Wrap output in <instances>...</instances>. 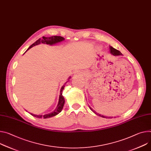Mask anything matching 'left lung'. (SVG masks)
<instances>
[{
  "label": "left lung",
  "mask_w": 151,
  "mask_h": 151,
  "mask_svg": "<svg viewBox=\"0 0 151 151\" xmlns=\"http://www.w3.org/2000/svg\"><path fill=\"white\" fill-rule=\"evenodd\" d=\"M109 49H110V50H109V52L111 53V54L113 55L114 56H118V55H122V53H121L120 51H119L118 50L114 49V48L112 46L109 47ZM89 107H90V109H91V110L94 113H95L96 114L98 115L99 116H101V117H104V118H112V117H106V116H105L101 115V114H99V113L96 112L94 110H93V109L90 106H89Z\"/></svg>",
  "instance_id": "8db88e82"
}]
</instances>
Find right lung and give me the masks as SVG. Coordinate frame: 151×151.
<instances>
[{"mask_svg":"<svg viewBox=\"0 0 151 151\" xmlns=\"http://www.w3.org/2000/svg\"><path fill=\"white\" fill-rule=\"evenodd\" d=\"M65 40V38L63 37H60V36H52V37H43L42 38H39L38 40H37L36 42L33 43L31 46H30L28 49H27V50L30 49L31 47H34V46H36V45H40V43H43V44H47V45H55L57 43H60L61 42H63V41H64ZM26 50V51H27ZM70 76L68 78V81L67 82H68V81L70 80ZM66 83L62 86L61 88V90H60V96H59V101H58V104L57 105V108H55V109H54V111H53L52 112L50 113H48V114H45V115H36V114H32V113H30L32 116L35 117H37V118H43V119H47V118H50V117H53L55 116H57V114H58L63 109V106L64 105V103H65V100H64V96L62 94V92H63V90H64V87H65V84L67 83Z\"/></svg>","mask_w":151,"mask_h":151,"instance_id":"1","label":"right lung"}]
</instances>
